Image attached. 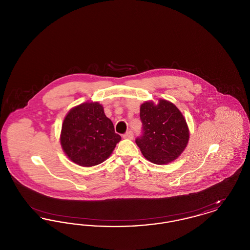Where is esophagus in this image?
Segmentation results:
<instances>
[{"instance_id":"34e87169","label":"esophagus","mask_w":250,"mask_h":250,"mask_svg":"<svg viewBox=\"0 0 250 250\" xmlns=\"http://www.w3.org/2000/svg\"><path fill=\"white\" fill-rule=\"evenodd\" d=\"M134 138V134L132 131H128L124 135V139H128V140H132Z\"/></svg>"}]
</instances>
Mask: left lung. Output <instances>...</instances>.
I'll list each match as a JSON object with an SVG mask.
<instances>
[{"label":"left lung","instance_id":"8db88e82","mask_svg":"<svg viewBox=\"0 0 250 250\" xmlns=\"http://www.w3.org/2000/svg\"><path fill=\"white\" fill-rule=\"evenodd\" d=\"M143 135L136 139L143 156L157 165L178 158L189 140V130L182 112L171 102L159 99L141 106Z\"/></svg>","mask_w":250,"mask_h":250}]
</instances>
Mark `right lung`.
<instances>
[{
    "mask_svg": "<svg viewBox=\"0 0 250 250\" xmlns=\"http://www.w3.org/2000/svg\"><path fill=\"white\" fill-rule=\"evenodd\" d=\"M61 145L72 162L92 167L104 162L111 155L121 136L105 115L98 102H85L73 107L63 120Z\"/></svg>",
    "mask_w": 250,
    "mask_h": 250,
    "instance_id": "add662e5",
    "label": "right lung"
}]
</instances>
